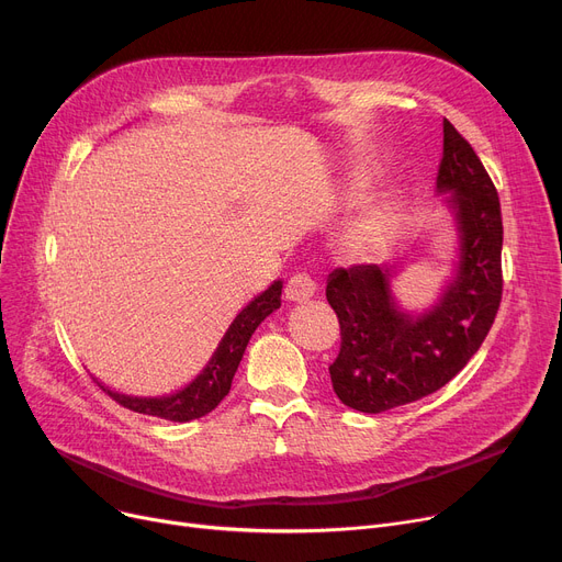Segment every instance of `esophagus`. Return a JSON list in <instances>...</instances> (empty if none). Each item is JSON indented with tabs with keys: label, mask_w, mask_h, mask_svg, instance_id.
Here are the masks:
<instances>
[{
	"label": "esophagus",
	"mask_w": 562,
	"mask_h": 562,
	"mask_svg": "<svg viewBox=\"0 0 562 562\" xmlns=\"http://www.w3.org/2000/svg\"><path fill=\"white\" fill-rule=\"evenodd\" d=\"M316 293V282L307 273H296L284 289V296L289 303H305Z\"/></svg>",
	"instance_id": "obj_1"
}]
</instances>
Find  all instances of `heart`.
I'll return each mask as SVG.
<instances>
[{
    "instance_id": "heart-1",
    "label": "heart",
    "mask_w": 562,
    "mask_h": 562,
    "mask_svg": "<svg viewBox=\"0 0 562 562\" xmlns=\"http://www.w3.org/2000/svg\"><path fill=\"white\" fill-rule=\"evenodd\" d=\"M401 216L392 204H371L341 234V252L352 259H369L392 246Z\"/></svg>"
}]
</instances>
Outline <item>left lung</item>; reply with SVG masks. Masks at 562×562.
Segmentation results:
<instances>
[{"instance_id":"1","label":"left lung","mask_w":562,"mask_h":562,"mask_svg":"<svg viewBox=\"0 0 562 562\" xmlns=\"http://www.w3.org/2000/svg\"><path fill=\"white\" fill-rule=\"evenodd\" d=\"M437 195L453 221L456 261L435 303L401 305L394 293L401 261L335 269L326 282L341 326L333 387L344 405L367 415L445 387L481 348L501 303L498 195L474 147L447 117Z\"/></svg>"}]
</instances>
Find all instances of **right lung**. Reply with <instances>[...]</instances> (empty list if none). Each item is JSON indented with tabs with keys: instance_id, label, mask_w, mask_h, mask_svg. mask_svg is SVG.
I'll return each mask as SVG.
<instances>
[{
	"instance_id": "1",
	"label": "right lung",
	"mask_w": 562,
	"mask_h": 562,
	"mask_svg": "<svg viewBox=\"0 0 562 562\" xmlns=\"http://www.w3.org/2000/svg\"><path fill=\"white\" fill-rule=\"evenodd\" d=\"M280 296H282V280H276L269 289H263L259 296H255L239 314H236L234 321L229 323V328L225 330L223 339L218 341L216 350L212 352L210 362H206L202 371L182 390H175L172 394H164V396H132V394H123L106 387L104 382L95 378L98 385L113 401L134 412H140V415H153L159 419L180 422V424L200 419L227 396L232 387V378L236 369H239V362L244 358L250 337L259 328V323L280 307Z\"/></svg>"
}]
</instances>
